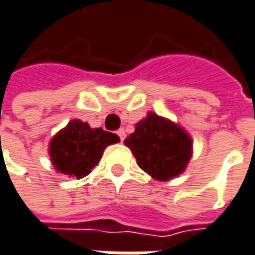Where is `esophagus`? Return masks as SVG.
Masks as SVG:
<instances>
[{
  "label": "esophagus",
  "mask_w": 255,
  "mask_h": 255,
  "mask_svg": "<svg viewBox=\"0 0 255 255\" xmlns=\"http://www.w3.org/2000/svg\"><path fill=\"white\" fill-rule=\"evenodd\" d=\"M117 134H118V137H120V140H121V141L126 138V129H124V128H120V129L117 131Z\"/></svg>",
  "instance_id": "34e87169"
}]
</instances>
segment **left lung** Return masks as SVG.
Masks as SVG:
<instances>
[{
  "label": "left lung",
  "instance_id": "left-lung-1",
  "mask_svg": "<svg viewBox=\"0 0 255 255\" xmlns=\"http://www.w3.org/2000/svg\"><path fill=\"white\" fill-rule=\"evenodd\" d=\"M144 172L170 180L185 170L192 156V140L172 121L150 113L124 140Z\"/></svg>",
  "mask_w": 255,
  "mask_h": 255
}]
</instances>
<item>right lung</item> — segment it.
Returning <instances> with one entry per match:
<instances>
[{"label":"right lung","mask_w":255,"mask_h":255,"mask_svg":"<svg viewBox=\"0 0 255 255\" xmlns=\"http://www.w3.org/2000/svg\"><path fill=\"white\" fill-rule=\"evenodd\" d=\"M118 141L117 134L73 120L53 137L49 153L57 172L81 179L97 166L105 147Z\"/></svg>","instance_id":"obj_1"}]
</instances>
